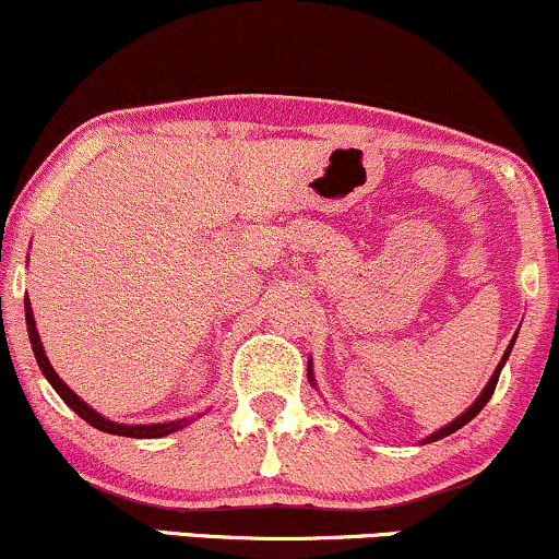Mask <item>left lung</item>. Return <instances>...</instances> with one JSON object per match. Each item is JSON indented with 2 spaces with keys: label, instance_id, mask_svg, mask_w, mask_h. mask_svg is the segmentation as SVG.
<instances>
[{
  "label": "left lung",
  "instance_id": "8db88e82",
  "mask_svg": "<svg viewBox=\"0 0 559 559\" xmlns=\"http://www.w3.org/2000/svg\"><path fill=\"white\" fill-rule=\"evenodd\" d=\"M515 337H519V332H515V335L511 337V343H508V348H506V353H503V358H500V364L496 366V371H492V377H490V381H487L485 384V390L479 392V397L472 402V405L464 409L462 415H459V418H454L451 423H447V426L443 428H438V430H433V433L430 436H426L423 438L420 443H433V441H441V438H447V436H451L454 433V430H459V428H464L467 426V423L475 418V415L479 413V409H483L487 402H490V397H492V392H496V384H498V377H500V371H503V366H506V361H508V356H511V350H513V343H515ZM307 379H309V384H317V379H314V369H312V358H309V364H307Z\"/></svg>",
  "mask_w": 559,
  "mask_h": 559
}]
</instances>
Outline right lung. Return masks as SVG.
Returning a JSON list of instances; mask_svg holds the SVG:
<instances>
[{
    "mask_svg": "<svg viewBox=\"0 0 559 559\" xmlns=\"http://www.w3.org/2000/svg\"><path fill=\"white\" fill-rule=\"evenodd\" d=\"M25 324H27V337H31V345H33V353H35V361H38L40 371H44V377L51 381L56 394H59V397L67 402V405L72 407L82 420H87L92 428L103 430V433L126 436V438H162V436H169V433H175V430L190 426V423L195 420V418H180V420H167V423H131V426H129V423H116V420L105 418V415L97 413L95 407H90L87 402H84L80 394H76L72 386H69L67 381H63L59 373L53 371V366H51V361H48V356L44 350V343H40L38 328H35L31 299H25Z\"/></svg>",
    "mask_w": 559,
    "mask_h": 559,
    "instance_id": "right-lung-1",
    "label": "right lung"
}]
</instances>
